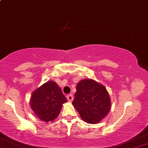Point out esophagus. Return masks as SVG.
Instances as JSON below:
<instances>
[{
    "label": "esophagus",
    "mask_w": 148,
    "mask_h": 148,
    "mask_svg": "<svg viewBox=\"0 0 148 148\" xmlns=\"http://www.w3.org/2000/svg\"><path fill=\"white\" fill-rule=\"evenodd\" d=\"M67 99L69 101H72L73 99H74V97H73V95L72 94H68V95L67 96Z\"/></svg>",
    "instance_id": "34e87169"
}]
</instances>
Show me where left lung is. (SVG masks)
<instances>
[{
    "instance_id": "8db88e82",
    "label": "left lung",
    "mask_w": 148,
    "mask_h": 148,
    "mask_svg": "<svg viewBox=\"0 0 148 148\" xmlns=\"http://www.w3.org/2000/svg\"><path fill=\"white\" fill-rule=\"evenodd\" d=\"M72 104L81 119L88 123L101 121L110 110V99L106 88L91 79L78 83Z\"/></svg>"
}]
</instances>
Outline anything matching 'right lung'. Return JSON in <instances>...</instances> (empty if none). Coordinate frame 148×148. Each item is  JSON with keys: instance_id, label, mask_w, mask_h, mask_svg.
Masks as SVG:
<instances>
[{"instance_id": "1", "label": "right lung", "mask_w": 148, "mask_h": 148, "mask_svg": "<svg viewBox=\"0 0 148 148\" xmlns=\"http://www.w3.org/2000/svg\"><path fill=\"white\" fill-rule=\"evenodd\" d=\"M67 101L58 85L49 81L33 92L30 106L39 119L49 122L58 116L63 104Z\"/></svg>"}]
</instances>
